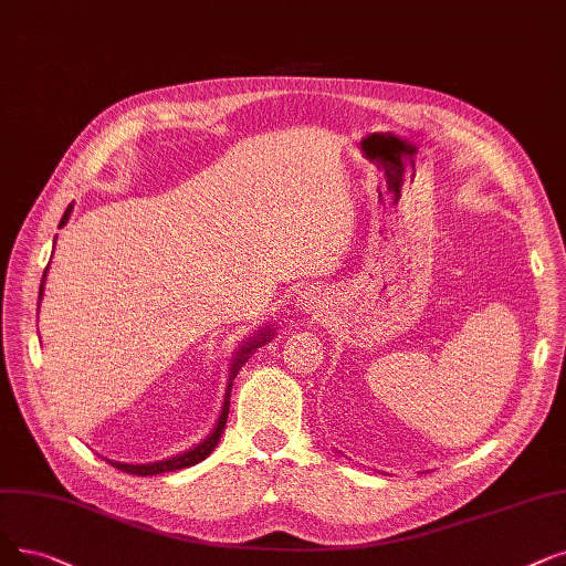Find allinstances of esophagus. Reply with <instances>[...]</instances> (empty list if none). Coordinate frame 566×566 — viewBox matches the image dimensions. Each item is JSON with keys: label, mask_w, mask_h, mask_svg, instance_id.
<instances>
[{"label": "esophagus", "mask_w": 566, "mask_h": 566, "mask_svg": "<svg viewBox=\"0 0 566 566\" xmlns=\"http://www.w3.org/2000/svg\"><path fill=\"white\" fill-rule=\"evenodd\" d=\"M298 310L307 316H318V312H322V303H318L312 293H305V296H301L298 301Z\"/></svg>", "instance_id": "34e87169"}]
</instances>
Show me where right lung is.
I'll list each match as a JSON object with an SVG mask.
<instances>
[{
    "mask_svg": "<svg viewBox=\"0 0 566 566\" xmlns=\"http://www.w3.org/2000/svg\"><path fill=\"white\" fill-rule=\"evenodd\" d=\"M71 208H73V206H69V208L64 210V217H62L60 227H64V224L69 222ZM43 277H45V273H43ZM41 296H43V284H41V289H39V301H41ZM265 339H268V333H261V337H256V339L248 342V344H244V347L238 352V356H235V363L231 365V375H229V386H227V396H224L222 416H219L217 428L212 430V434H210V437L203 441V444L193 447L191 451H187V453H182V455L168 458V460H159V462H153V464H125V462H111V464H113V467H117L119 472H127V474H136V476H155V474H164V472H176V470H185V467H191V464H196V462L206 460V458L212 453V449L217 447L219 437H222V432H224V426H227V419H229V400H231V388H233V379H235V375L240 373V367H242L244 363H248V358H250V352H254L256 347H261V344H263Z\"/></svg>",
    "mask_w": 566,
    "mask_h": 566,
    "instance_id": "right-lung-1",
    "label": "right lung"
}]
</instances>
